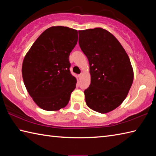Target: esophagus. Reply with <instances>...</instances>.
Masks as SVG:
<instances>
[{
    "mask_svg": "<svg viewBox=\"0 0 156 156\" xmlns=\"http://www.w3.org/2000/svg\"><path fill=\"white\" fill-rule=\"evenodd\" d=\"M82 76H83V73H81L80 74L78 75V77H79V78H80V79H81L82 78Z\"/></svg>",
    "mask_w": 156,
    "mask_h": 156,
    "instance_id": "esophagus-1",
    "label": "esophagus"
}]
</instances>
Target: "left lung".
Wrapping results in <instances>:
<instances>
[{
    "label": "left lung",
    "instance_id": "8db88e82",
    "mask_svg": "<svg viewBox=\"0 0 156 156\" xmlns=\"http://www.w3.org/2000/svg\"><path fill=\"white\" fill-rule=\"evenodd\" d=\"M79 45L87 56L91 76L84 90L88 107L107 113L127 97L133 81V70L124 48L110 32L100 27L78 31Z\"/></svg>",
    "mask_w": 156,
    "mask_h": 156
}]
</instances>
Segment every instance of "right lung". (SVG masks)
Listing matches in <instances>:
<instances>
[{"label":"right lung","instance_id":"add662e5","mask_svg":"<svg viewBox=\"0 0 156 156\" xmlns=\"http://www.w3.org/2000/svg\"><path fill=\"white\" fill-rule=\"evenodd\" d=\"M78 31L63 26L46 29L25 55L23 82L38 107L58 111L68 105L76 78L70 71L69 56L78 41Z\"/></svg>","mask_w":156,"mask_h":156}]
</instances>
